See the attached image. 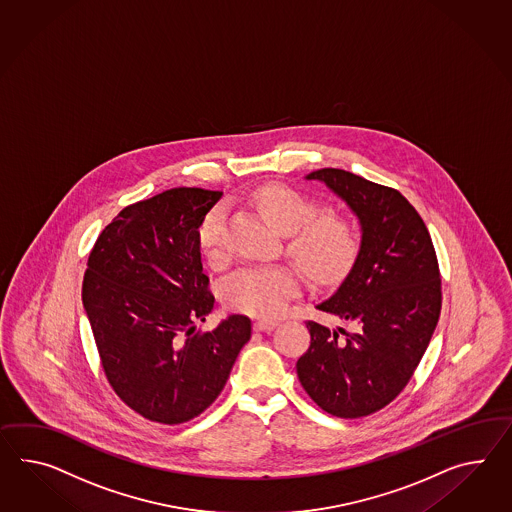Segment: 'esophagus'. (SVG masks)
Masks as SVG:
<instances>
[{
    "label": "esophagus",
    "instance_id": "esophagus-1",
    "mask_svg": "<svg viewBox=\"0 0 512 512\" xmlns=\"http://www.w3.org/2000/svg\"><path fill=\"white\" fill-rule=\"evenodd\" d=\"M276 325H278L276 319H258V321L254 323V328L260 330V332H269V330H273Z\"/></svg>",
    "mask_w": 512,
    "mask_h": 512
}]
</instances>
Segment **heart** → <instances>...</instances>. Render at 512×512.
<instances>
[{
  "mask_svg": "<svg viewBox=\"0 0 512 512\" xmlns=\"http://www.w3.org/2000/svg\"><path fill=\"white\" fill-rule=\"evenodd\" d=\"M252 202L263 217L286 234L289 256L314 282H338L351 271L362 247L356 224L343 213L319 211L314 198L286 184L260 185ZM198 249L210 260L224 258V213L211 208L197 228ZM301 288L289 265L245 267L228 278L224 301L234 310L258 317L280 314Z\"/></svg>",
  "mask_w": 512,
  "mask_h": 512,
  "instance_id": "obj_1",
  "label": "heart"
}]
</instances>
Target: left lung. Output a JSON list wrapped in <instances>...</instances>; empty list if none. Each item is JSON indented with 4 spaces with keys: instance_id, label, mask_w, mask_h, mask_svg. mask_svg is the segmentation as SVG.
Instances as JSON below:
<instances>
[{
    "instance_id": "left-lung-1",
    "label": "left lung",
    "mask_w": 512,
    "mask_h": 512,
    "mask_svg": "<svg viewBox=\"0 0 512 512\" xmlns=\"http://www.w3.org/2000/svg\"><path fill=\"white\" fill-rule=\"evenodd\" d=\"M343 198L362 224V247L336 293L315 308L354 330L306 321L310 347L297 375L317 407L362 418L390 405L412 379L442 310V278L420 213L394 187L341 169L306 176Z\"/></svg>"
}]
</instances>
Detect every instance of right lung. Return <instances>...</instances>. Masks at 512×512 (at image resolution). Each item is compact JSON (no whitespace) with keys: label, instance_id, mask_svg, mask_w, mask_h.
<instances>
[{"label":"right lung","instance_id":"obj_1","mask_svg":"<svg viewBox=\"0 0 512 512\" xmlns=\"http://www.w3.org/2000/svg\"><path fill=\"white\" fill-rule=\"evenodd\" d=\"M221 191L174 187L126 206L96 239L81 299L105 379L146 420L178 425L223 392L247 315L195 332L213 310L197 228Z\"/></svg>","mask_w":512,"mask_h":512}]
</instances>
